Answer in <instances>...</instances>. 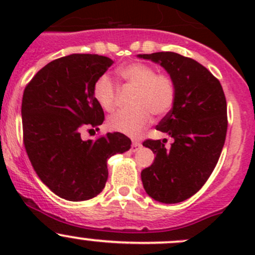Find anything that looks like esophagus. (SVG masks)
Listing matches in <instances>:
<instances>
[{"instance_id":"1","label":"esophagus","mask_w":255,"mask_h":255,"mask_svg":"<svg viewBox=\"0 0 255 255\" xmlns=\"http://www.w3.org/2000/svg\"><path fill=\"white\" fill-rule=\"evenodd\" d=\"M140 148H142V144H140L139 142H135V140H133V142H132V148H130V150H132V151H137V150H139Z\"/></svg>"}]
</instances>
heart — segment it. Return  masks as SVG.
I'll return each instance as SVG.
<instances>
[{"label":"heart","mask_w":255,"mask_h":255,"mask_svg":"<svg viewBox=\"0 0 255 255\" xmlns=\"http://www.w3.org/2000/svg\"><path fill=\"white\" fill-rule=\"evenodd\" d=\"M116 74L126 85L135 87L137 92L132 101L134 109L112 115L107 120L109 129L137 137L150 123L151 115L164 117L173 110L176 100V85L168 73H156L153 65L135 61L118 68ZM92 94L105 111L115 110L118 90L109 75L104 74L96 79Z\"/></svg>","instance_id":"obj_1"}]
</instances>
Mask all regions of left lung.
Here are the masks:
<instances>
[{
  "label": "left lung",
  "mask_w": 255,
  "mask_h": 255,
  "mask_svg": "<svg viewBox=\"0 0 255 255\" xmlns=\"http://www.w3.org/2000/svg\"><path fill=\"white\" fill-rule=\"evenodd\" d=\"M174 79L176 100L173 110L156 129L166 139H145L155 154L154 163L142 171L146 194L163 204H177L196 194L212 174L227 134V102L222 85L204 65L171 51L143 54Z\"/></svg>",
  "instance_id": "obj_1"
}]
</instances>
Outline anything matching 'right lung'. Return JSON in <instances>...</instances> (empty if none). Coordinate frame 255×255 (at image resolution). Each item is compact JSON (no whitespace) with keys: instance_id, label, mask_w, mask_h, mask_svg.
Here are the masks:
<instances>
[{"instance_id":"add662e5","label":"right lung","mask_w":255,"mask_h":255,"mask_svg":"<svg viewBox=\"0 0 255 255\" xmlns=\"http://www.w3.org/2000/svg\"><path fill=\"white\" fill-rule=\"evenodd\" d=\"M112 63L96 54L63 56L40 69L23 92L25 151L39 179L61 199L97 196L109 177L107 159L130 148L129 138L118 132L81 138L82 130H97L104 122L92 87Z\"/></svg>"}]
</instances>
